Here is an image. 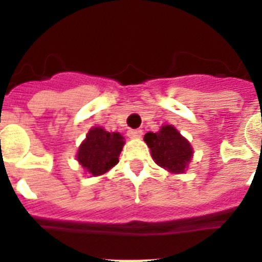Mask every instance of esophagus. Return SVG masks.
I'll use <instances>...</instances> for the list:
<instances>
[{
	"mask_svg": "<svg viewBox=\"0 0 262 262\" xmlns=\"http://www.w3.org/2000/svg\"><path fill=\"white\" fill-rule=\"evenodd\" d=\"M127 135L131 139H139L143 135V131L142 129H129L128 133H127Z\"/></svg>",
	"mask_w": 262,
	"mask_h": 262,
	"instance_id": "1",
	"label": "esophagus"
}]
</instances>
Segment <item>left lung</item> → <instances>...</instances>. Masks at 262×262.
<instances>
[{
    "mask_svg": "<svg viewBox=\"0 0 262 262\" xmlns=\"http://www.w3.org/2000/svg\"><path fill=\"white\" fill-rule=\"evenodd\" d=\"M144 140L151 148L156 164L169 172L182 173L193 155L191 145L172 126H163L159 133L145 134Z\"/></svg>",
    "mask_w": 262,
    "mask_h": 262,
    "instance_id": "8db88e82",
    "label": "left lung"
}]
</instances>
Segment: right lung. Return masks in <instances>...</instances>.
I'll return each mask as SVG.
<instances>
[{
    "label": "right lung",
    "mask_w": 262,
    "mask_h": 262,
    "mask_svg": "<svg viewBox=\"0 0 262 262\" xmlns=\"http://www.w3.org/2000/svg\"><path fill=\"white\" fill-rule=\"evenodd\" d=\"M123 144V136L120 134H111L103 128L94 127L78 148V163L90 174H103L118 164Z\"/></svg>",
    "instance_id": "add662e5"
}]
</instances>
